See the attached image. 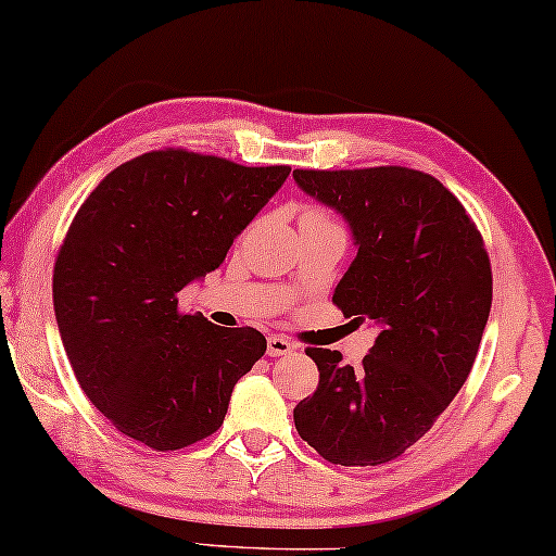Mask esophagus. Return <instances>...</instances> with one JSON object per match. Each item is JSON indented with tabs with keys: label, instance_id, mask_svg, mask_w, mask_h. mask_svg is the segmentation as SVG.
I'll return each mask as SVG.
<instances>
[{
	"label": "esophagus",
	"instance_id": "esophagus-1",
	"mask_svg": "<svg viewBox=\"0 0 556 556\" xmlns=\"http://www.w3.org/2000/svg\"><path fill=\"white\" fill-rule=\"evenodd\" d=\"M295 350V343H290L283 336H270L268 338V355L270 357H280V355H290Z\"/></svg>",
	"mask_w": 556,
	"mask_h": 556
}]
</instances>
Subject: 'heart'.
<instances>
[{
  "instance_id": "heart-1",
  "label": "heart",
  "mask_w": 556,
  "mask_h": 556,
  "mask_svg": "<svg viewBox=\"0 0 556 556\" xmlns=\"http://www.w3.org/2000/svg\"><path fill=\"white\" fill-rule=\"evenodd\" d=\"M301 220H332L326 211L323 208H315V206H307L305 211H303V216H301Z\"/></svg>"
}]
</instances>
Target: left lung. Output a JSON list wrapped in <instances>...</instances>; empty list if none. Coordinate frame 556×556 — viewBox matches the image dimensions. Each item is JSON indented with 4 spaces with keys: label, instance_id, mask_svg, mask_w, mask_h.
<instances>
[{
    "label": "left lung",
    "instance_id": "left-lung-1",
    "mask_svg": "<svg viewBox=\"0 0 556 556\" xmlns=\"http://www.w3.org/2000/svg\"><path fill=\"white\" fill-rule=\"evenodd\" d=\"M293 176L353 228L357 255L332 303L380 330L357 367L305 348L320 380L295 405V430L332 465H386L430 432L472 370L492 307L490 255L457 195L425 170Z\"/></svg>",
    "mask_w": 556,
    "mask_h": 556
}]
</instances>
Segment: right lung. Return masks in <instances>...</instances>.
I'll return each mask as SVG.
<instances>
[{"label": "right lung", "instance_id": "right-lung-1", "mask_svg": "<svg viewBox=\"0 0 556 556\" xmlns=\"http://www.w3.org/2000/svg\"><path fill=\"white\" fill-rule=\"evenodd\" d=\"M288 174L168 147L111 170L76 211L54 313L81 390L126 438L168 452L224 425L266 338L184 313L178 290L224 263Z\"/></svg>", "mask_w": 556, "mask_h": 556}]
</instances>
